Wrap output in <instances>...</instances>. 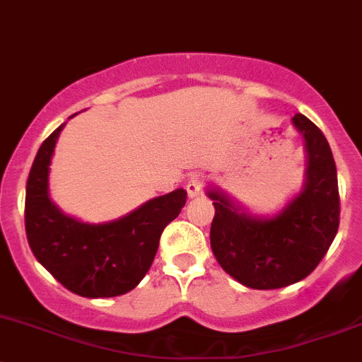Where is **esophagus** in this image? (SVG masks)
Wrapping results in <instances>:
<instances>
[{
	"mask_svg": "<svg viewBox=\"0 0 362 362\" xmlns=\"http://www.w3.org/2000/svg\"><path fill=\"white\" fill-rule=\"evenodd\" d=\"M202 188H204L202 176H200V174H192L188 182H186V192H188L189 199H193V197H199L200 193H202Z\"/></svg>",
	"mask_w": 362,
	"mask_h": 362,
	"instance_id": "34e87169",
	"label": "esophagus"
}]
</instances>
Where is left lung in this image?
Returning a JSON list of instances; mask_svg holds the SVG:
<instances>
[{
  "label": "left lung",
  "mask_w": 362,
  "mask_h": 362,
  "mask_svg": "<svg viewBox=\"0 0 362 362\" xmlns=\"http://www.w3.org/2000/svg\"><path fill=\"white\" fill-rule=\"evenodd\" d=\"M293 124L307 150L303 189L272 218L240 211L225 193L209 189L214 200L211 247L223 270L252 289H279L315 270L337 237L340 193L337 165L326 137L303 115Z\"/></svg>",
  "instance_id": "1"
}]
</instances>
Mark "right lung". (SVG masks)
I'll return each mask as SVG.
<instances>
[{
  "label": "right lung",
  "instance_id": "obj_1",
  "mask_svg": "<svg viewBox=\"0 0 362 362\" xmlns=\"http://www.w3.org/2000/svg\"><path fill=\"white\" fill-rule=\"evenodd\" d=\"M64 125L43 141L29 173L24 211L29 247L71 293L85 298L120 296L148 274L163 228L185 207L186 192L177 188L124 218L99 225L62 214L48 197V170Z\"/></svg>",
  "mask_w": 362,
  "mask_h": 362
}]
</instances>
